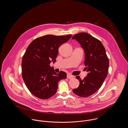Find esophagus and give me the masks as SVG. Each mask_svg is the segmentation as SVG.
I'll use <instances>...</instances> for the list:
<instances>
[{"label": "esophagus", "instance_id": "obj_1", "mask_svg": "<svg viewBox=\"0 0 128 128\" xmlns=\"http://www.w3.org/2000/svg\"><path fill=\"white\" fill-rule=\"evenodd\" d=\"M74 76L72 75H70V74H68L67 76V78H68V79H72V78H74Z\"/></svg>", "mask_w": 128, "mask_h": 128}]
</instances>
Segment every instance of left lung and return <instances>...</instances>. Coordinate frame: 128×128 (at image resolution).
I'll return each mask as SVG.
<instances>
[{"mask_svg":"<svg viewBox=\"0 0 128 128\" xmlns=\"http://www.w3.org/2000/svg\"><path fill=\"white\" fill-rule=\"evenodd\" d=\"M72 39H75L84 50V64L88 72L83 80L79 76L76 77L80 84L72 91L78 96L87 97L94 94L102 86L108 74L109 60L101 42L89 34L78 33Z\"/></svg>","mask_w":128,"mask_h":128,"instance_id":"1","label":"left lung"}]
</instances>
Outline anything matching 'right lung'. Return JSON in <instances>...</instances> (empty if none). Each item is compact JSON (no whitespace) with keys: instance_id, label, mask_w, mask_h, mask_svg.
Wrapping results in <instances>:
<instances>
[{"instance_id":"1","label":"right lung","mask_w":128,"mask_h":128,"mask_svg":"<svg viewBox=\"0 0 128 128\" xmlns=\"http://www.w3.org/2000/svg\"><path fill=\"white\" fill-rule=\"evenodd\" d=\"M47 35L34 40L28 47L22 61L23 80L31 94L40 99H47L54 95L58 83L67 77L66 72L56 74L50 66L56 60L60 45L72 37Z\"/></svg>"}]
</instances>
